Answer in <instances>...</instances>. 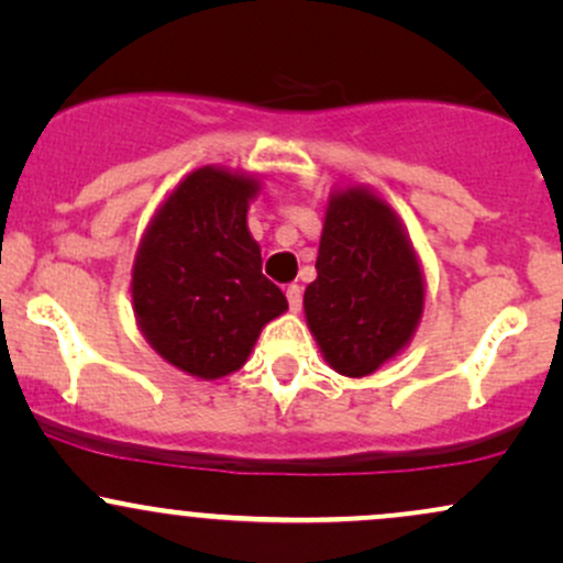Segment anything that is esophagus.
<instances>
[{"label":"esophagus","mask_w":563,"mask_h":563,"mask_svg":"<svg viewBox=\"0 0 563 563\" xmlns=\"http://www.w3.org/2000/svg\"><path fill=\"white\" fill-rule=\"evenodd\" d=\"M286 296H288L290 312H299V309H301V288L294 283V286L286 288Z\"/></svg>","instance_id":"obj_1"}]
</instances>
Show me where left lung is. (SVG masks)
Here are the masks:
<instances>
[{
	"instance_id": "left-lung-1",
	"label": "left lung",
	"mask_w": 563,
	"mask_h": 563,
	"mask_svg": "<svg viewBox=\"0 0 563 563\" xmlns=\"http://www.w3.org/2000/svg\"><path fill=\"white\" fill-rule=\"evenodd\" d=\"M314 269L303 314L335 373L365 378L410 344L426 277L402 219L376 190L349 185L328 196Z\"/></svg>"
}]
</instances>
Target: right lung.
Returning a JSON list of instances; mask_svg holds the SVG:
<instances>
[{"label": "right lung", "instance_id": "1", "mask_svg": "<svg viewBox=\"0 0 563 563\" xmlns=\"http://www.w3.org/2000/svg\"><path fill=\"white\" fill-rule=\"evenodd\" d=\"M262 179L224 166L190 172L153 214L132 267L145 341L177 371L217 380L241 371L269 320L288 309L262 275L249 203Z\"/></svg>", "mask_w": 563, "mask_h": 563}]
</instances>
